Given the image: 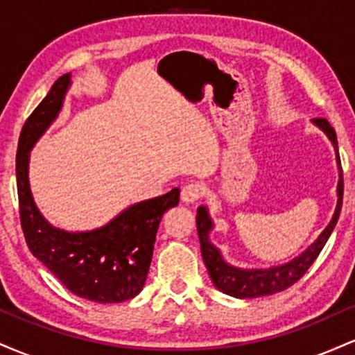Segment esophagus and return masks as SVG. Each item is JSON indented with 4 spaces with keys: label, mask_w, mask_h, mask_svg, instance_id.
<instances>
[{
    "label": "esophagus",
    "mask_w": 355,
    "mask_h": 355,
    "mask_svg": "<svg viewBox=\"0 0 355 355\" xmlns=\"http://www.w3.org/2000/svg\"><path fill=\"white\" fill-rule=\"evenodd\" d=\"M202 193H203V189L198 185V183H189V185H185L182 189L180 198L183 203H193L202 197Z\"/></svg>",
    "instance_id": "1"
}]
</instances>
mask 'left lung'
<instances>
[{
	"label": "left lung",
	"instance_id": "left-lung-1",
	"mask_svg": "<svg viewBox=\"0 0 355 355\" xmlns=\"http://www.w3.org/2000/svg\"><path fill=\"white\" fill-rule=\"evenodd\" d=\"M312 123L319 126L322 132L327 135L329 140H331L334 152H336L337 168H339V182H337V205L332 220L322 230L317 240H313V243L305 248L302 254L297 255L295 259L288 260L287 263L268 268H242L232 266V263L223 259L222 252L211 243L210 232L214 230V220L210 217L209 209L205 205H200L197 209V232L198 239H200L203 262H205L207 270H209L211 282L223 294L237 297V299H255V297H266L285 291L291 285H294L309 270V267L319 257L320 250L327 243L329 237H331L334 227H336L337 220H339L342 195H344V178H342L339 146H337L336 130L332 128L325 118H313Z\"/></svg>",
	"mask_w": 355,
	"mask_h": 355
}]
</instances>
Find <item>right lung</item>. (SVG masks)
Listing matches in <instances>:
<instances>
[{
  "label": "right lung",
  "instance_id": "right-lung-1",
  "mask_svg": "<svg viewBox=\"0 0 355 355\" xmlns=\"http://www.w3.org/2000/svg\"><path fill=\"white\" fill-rule=\"evenodd\" d=\"M71 73L60 76L23 125L16 153L19 218L28 248L68 291L98 304L133 299L144 288L162 217L178 205L180 189L133 203L107 225L70 232L51 225L30 189V152L60 115Z\"/></svg>",
  "mask_w": 355,
  "mask_h": 355
}]
</instances>
